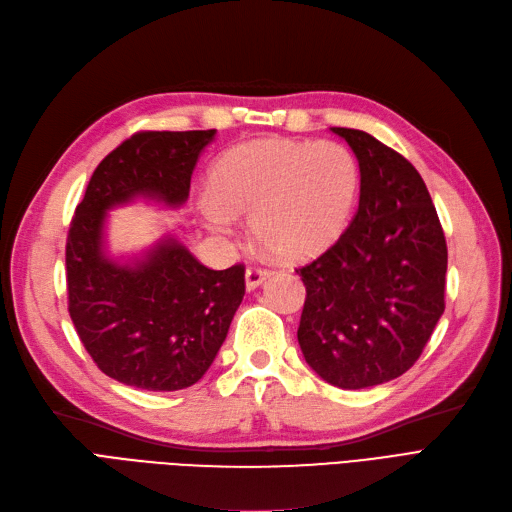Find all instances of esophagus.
Segmentation results:
<instances>
[{"mask_svg":"<svg viewBox=\"0 0 512 512\" xmlns=\"http://www.w3.org/2000/svg\"><path fill=\"white\" fill-rule=\"evenodd\" d=\"M271 277V271L269 269H262V267H250L248 271H245V288L248 290H256L258 285Z\"/></svg>","mask_w":512,"mask_h":512,"instance_id":"1","label":"esophagus"}]
</instances>
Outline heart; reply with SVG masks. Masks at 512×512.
<instances>
[{"label": "heart", "instance_id": "heart-1", "mask_svg": "<svg viewBox=\"0 0 512 512\" xmlns=\"http://www.w3.org/2000/svg\"><path fill=\"white\" fill-rule=\"evenodd\" d=\"M361 187L355 153L340 142L260 138L224 153L197 210L212 233L250 214L254 239L281 258H309L344 233Z\"/></svg>", "mask_w": 512, "mask_h": 512}]
</instances>
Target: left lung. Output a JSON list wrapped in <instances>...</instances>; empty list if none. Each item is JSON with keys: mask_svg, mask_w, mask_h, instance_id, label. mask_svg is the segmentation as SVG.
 <instances>
[{"mask_svg": "<svg viewBox=\"0 0 512 512\" xmlns=\"http://www.w3.org/2000/svg\"><path fill=\"white\" fill-rule=\"evenodd\" d=\"M361 168L359 210L300 273L298 344L338 388L376 386L418 361L445 311L447 243L422 176L372 134L332 128Z\"/></svg>", "mask_w": 512, "mask_h": 512, "instance_id": "left-lung-1", "label": "left lung"}]
</instances>
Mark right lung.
<instances>
[{
	"instance_id": "1",
	"label": "right lung",
	"mask_w": 512,
	"mask_h": 512,
	"mask_svg": "<svg viewBox=\"0 0 512 512\" xmlns=\"http://www.w3.org/2000/svg\"><path fill=\"white\" fill-rule=\"evenodd\" d=\"M216 130L136 132L94 170L67 237L69 315L109 378L180 391L201 380L245 294V269L212 271L174 237L132 262L105 250L107 212L136 197L178 208Z\"/></svg>"
}]
</instances>
